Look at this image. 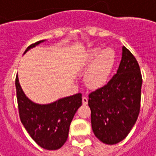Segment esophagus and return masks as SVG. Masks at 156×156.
<instances>
[{"label": "esophagus", "instance_id": "obj_1", "mask_svg": "<svg viewBox=\"0 0 156 156\" xmlns=\"http://www.w3.org/2000/svg\"><path fill=\"white\" fill-rule=\"evenodd\" d=\"M82 102H83V104L84 105H87V102H88V99H87L86 96H83L82 97Z\"/></svg>", "mask_w": 156, "mask_h": 156}]
</instances>
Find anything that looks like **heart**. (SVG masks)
I'll list each match as a JSON object with an SVG mask.
<instances>
[{"mask_svg": "<svg viewBox=\"0 0 156 156\" xmlns=\"http://www.w3.org/2000/svg\"><path fill=\"white\" fill-rule=\"evenodd\" d=\"M84 63L89 65L85 75V83L91 89L104 87L114 69L115 53L110 48H95L87 52Z\"/></svg>", "mask_w": 156, "mask_h": 156, "instance_id": "heart-1", "label": "heart"}]
</instances>
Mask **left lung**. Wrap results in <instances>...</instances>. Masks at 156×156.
Returning a JSON list of instances; mask_svg holds the SVG:
<instances>
[{
  "label": "left lung",
  "mask_w": 156,
  "mask_h": 156,
  "mask_svg": "<svg viewBox=\"0 0 156 156\" xmlns=\"http://www.w3.org/2000/svg\"><path fill=\"white\" fill-rule=\"evenodd\" d=\"M142 77L139 63L125 47L118 69L108 84L89 94L94 135L108 145L122 141L140 114Z\"/></svg>",
  "instance_id": "obj_1"
}]
</instances>
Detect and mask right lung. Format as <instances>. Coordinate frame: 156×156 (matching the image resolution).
Masks as SVG:
<instances>
[{"instance_id": "1", "label": "right lung", "mask_w": 156, "mask_h": 156, "mask_svg": "<svg viewBox=\"0 0 156 156\" xmlns=\"http://www.w3.org/2000/svg\"><path fill=\"white\" fill-rule=\"evenodd\" d=\"M44 41L30 45L24 54ZM16 89L20 120L32 140L47 150L61 148L68 139L74 115L82 105V94L62 98L49 104H38L24 94L17 76Z\"/></svg>"}]
</instances>
